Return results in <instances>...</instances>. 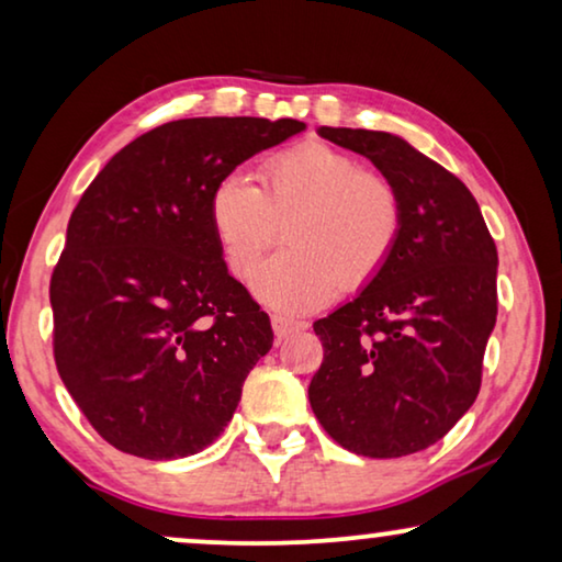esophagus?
<instances>
[{"label":"esophagus","mask_w":562,"mask_h":562,"mask_svg":"<svg viewBox=\"0 0 562 562\" xmlns=\"http://www.w3.org/2000/svg\"><path fill=\"white\" fill-rule=\"evenodd\" d=\"M271 325H273L276 340H286V337H291V335H296V333H302V329H306L304 322H294V319L279 317V314H276V317L271 319Z\"/></svg>","instance_id":"esophagus-1"}]
</instances>
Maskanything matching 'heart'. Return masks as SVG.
Instances as JSON below:
<instances>
[{"label":"heart","instance_id":"b5f03b06","mask_svg":"<svg viewBox=\"0 0 562 562\" xmlns=\"http://www.w3.org/2000/svg\"><path fill=\"white\" fill-rule=\"evenodd\" d=\"M256 179L258 187L245 176H225L206 212L237 279L252 273L279 222L289 220V248L252 276V291L271 310H317L337 286H368L394 258L404 233L402 196L350 153L310 140L268 156Z\"/></svg>","mask_w":562,"mask_h":562}]
</instances>
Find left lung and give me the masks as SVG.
<instances>
[{
    "mask_svg": "<svg viewBox=\"0 0 562 562\" xmlns=\"http://www.w3.org/2000/svg\"><path fill=\"white\" fill-rule=\"evenodd\" d=\"M371 158L404 202L389 266L314 322L325 358L310 383L314 417L345 450L402 458L442 440L481 391L496 325V245L458 176L402 137L319 127Z\"/></svg>",
    "mask_w": 562,
    "mask_h": 562,
    "instance_id": "left-lung-1",
    "label": "left lung"
}]
</instances>
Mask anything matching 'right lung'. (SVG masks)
Segmentation results:
<instances>
[{
  "mask_svg": "<svg viewBox=\"0 0 562 562\" xmlns=\"http://www.w3.org/2000/svg\"><path fill=\"white\" fill-rule=\"evenodd\" d=\"M302 130L263 117L166 122L81 194L50 276L53 358L112 448L187 458L233 419L273 329L227 273L206 206L243 160Z\"/></svg>",
  "mask_w": 562,
  "mask_h": 562,
  "instance_id": "right-lung-1",
  "label": "right lung"
}]
</instances>
